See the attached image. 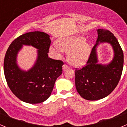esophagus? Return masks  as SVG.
Wrapping results in <instances>:
<instances>
[{"label": "esophagus", "instance_id": "esophagus-1", "mask_svg": "<svg viewBox=\"0 0 127 127\" xmlns=\"http://www.w3.org/2000/svg\"><path fill=\"white\" fill-rule=\"evenodd\" d=\"M68 69H69V67H68L67 65L64 64L63 65V70H64V71H65V70H67Z\"/></svg>", "mask_w": 127, "mask_h": 127}]
</instances>
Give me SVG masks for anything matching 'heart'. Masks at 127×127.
<instances>
[{
	"mask_svg": "<svg viewBox=\"0 0 127 127\" xmlns=\"http://www.w3.org/2000/svg\"><path fill=\"white\" fill-rule=\"evenodd\" d=\"M58 48L67 54V61L72 65L80 67L85 65L92 51V44L83 36H73L64 38L57 42ZM51 51L57 53V47L50 48Z\"/></svg>",
	"mask_w": 127,
	"mask_h": 127,
	"instance_id": "heart-1",
	"label": "heart"
}]
</instances>
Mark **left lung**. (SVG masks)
Returning <instances> with one entry per match:
<instances>
[{
  "label": "left lung",
  "mask_w": 127,
  "mask_h": 127,
  "mask_svg": "<svg viewBox=\"0 0 127 127\" xmlns=\"http://www.w3.org/2000/svg\"><path fill=\"white\" fill-rule=\"evenodd\" d=\"M97 31L98 37L86 66L75 70L76 90L88 100H97L109 95L119 83L123 67V53L117 39L107 30ZM102 43H109L114 52L113 60L107 64L98 63L97 47Z\"/></svg>",
  "instance_id": "obj_1"
}]
</instances>
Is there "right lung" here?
<instances>
[{"instance_id": "right-lung-1", "label": "right lung", "mask_w": 127, "mask_h": 127, "mask_svg": "<svg viewBox=\"0 0 127 127\" xmlns=\"http://www.w3.org/2000/svg\"><path fill=\"white\" fill-rule=\"evenodd\" d=\"M50 35L43 32H29L19 36L5 53L4 72L11 92L22 101L29 104L43 102L51 95L55 81L62 73L63 62L48 57ZM23 45L36 48V61L28 71L20 69L17 56Z\"/></svg>"}]
</instances>
